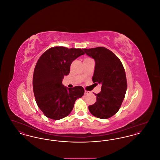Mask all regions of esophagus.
I'll list each match as a JSON object with an SVG mask.
<instances>
[{"mask_svg": "<svg viewBox=\"0 0 160 160\" xmlns=\"http://www.w3.org/2000/svg\"><path fill=\"white\" fill-rule=\"evenodd\" d=\"M91 93V92L84 91V94H85V95H88V94H90Z\"/></svg>", "mask_w": 160, "mask_h": 160, "instance_id": "34e87169", "label": "esophagus"}]
</instances>
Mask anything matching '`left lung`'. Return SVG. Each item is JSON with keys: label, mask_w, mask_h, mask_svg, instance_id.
I'll return each instance as SVG.
<instances>
[{"label": "left lung", "mask_w": 160, "mask_h": 160, "mask_svg": "<svg viewBox=\"0 0 160 160\" xmlns=\"http://www.w3.org/2000/svg\"><path fill=\"white\" fill-rule=\"evenodd\" d=\"M83 50L95 60L93 82L101 84V92L95 93L97 101L89 106V110L97 118L108 119L118 112L125 98L127 89L125 69L119 59L105 47Z\"/></svg>", "instance_id": "obj_1"}]
</instances>
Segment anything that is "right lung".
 <instances>
[{
    "mask_svg": "<svg viewBox=\"0 0 160 160\" xmlns=\"http://www.w3.org/2000/svg\"><path fill=\"white\" fill-rule=\"evenodd\" d=\"M84 52L80 48L55 47L39 58L33 76V89L38 107L46 117L59 120L67 116L77 99L84 93L83 87L72 89L62 84L71 63Z\"/></svg>",
    "mask_w": 160,
    "mask_h": 160,
    "instance_id": "add662e5",
    "label": "right lung"
}]
</instances>
